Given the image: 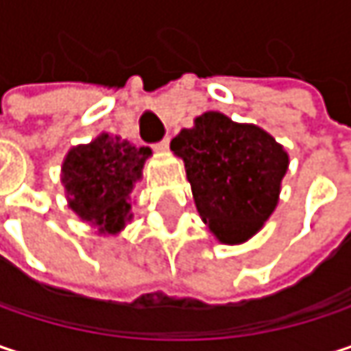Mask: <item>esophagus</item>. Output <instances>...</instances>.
Instances as JSON below:
<instances>
[{
	"label": "esophagus",
	"instance_id": "34e87169",
	"mask_svg": "<svg viewBox=\"0 0 351 351\" xmlns=\"http://www.w3.org/2000/svg\"><path fill=\"white\" fill-rule=\"evenodd\" d=\"M169 144H171V138H162L160 142H156V144H154V150H158V152H167V150H169Z\"/></svg>",
	"mask_w": 351,
	"mask_h": 351
}]
</instances>
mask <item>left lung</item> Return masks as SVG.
Instances as JSON below:
<instances>
[{"label":"left lung","instance_id":"left-lung-1","mask_svg":"<svg viewBox=\"0 0 351 351\" xmlns=\"http://www.w3.org/2000/svg\"><path fill=\"white\" fill-rule=\"evenodd\" d=\"M171 150L184 160L197 211L219 242H245L274 211L289 156L258 125L207 111Z\"/></svg>","mask_w":351,"mask_h":351}]
</instances>
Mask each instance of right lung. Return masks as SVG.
Masks as SVG:
<instances>
[{"label":"right lung","instance_id":"right-lung-1","mask_svg":"<svg viewBox=\"0 0 351 351\" xmlns=\"http://www.w3.org/2000/svg\"><path fill=\"white\" fill-rule=\"evenodd\" d=\"M150 154V148H136L109 134L73 148L62 165L71 209L83 221L101 226L104 232L121 230L123 221L132 217L128 195L142 176L144 160Z\"/></svg>","mask_w":351,"mask_h":351}]
</instances>
